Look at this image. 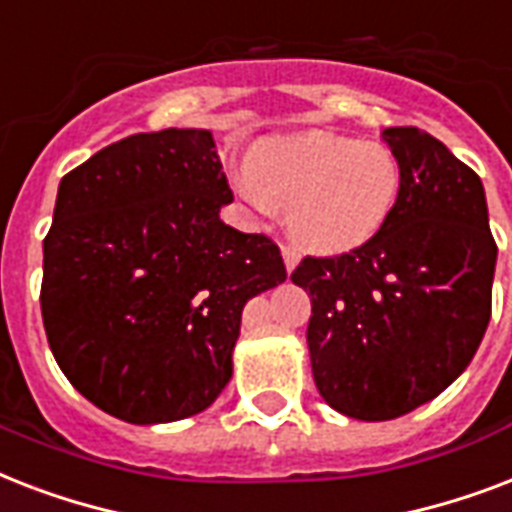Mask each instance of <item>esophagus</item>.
I'll list each match as a JSON object with an SVG mask.
<instances>
[{
  "instance_id": "34e87169",
  "label": "esophagus",
  "mask_w": 512,
  "mask_h": 512,
  "mask_svg": "<svg viewBox=\"0 0 512 512\" xmlns=\"http://www.w3.org/2000/svg\"><path fill=\"white\" fill-rule=\"evenodd\" d=\"M281 257H284V265H287L289 273L295 271V265L300 263V255H297V252L292 247H287V244L281 247Z\"/></svg>"
}]
</instances>
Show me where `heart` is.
<instances>
[{
	"mask_svg": "<svg viewBox=\"0 0 512 512\" xmlns=\"http://www.w3.org/2000/svg\"><path fill=\"white\" fill-rule=\"evenodd\" d=\"M239 185L257 207L284 209L292 239L316 255H342L385 228L401 191L390 148L332 132L265 140Z\"/></svg>",
	"mask_w": 512,
	"mask_h": 512,
	"instance_id": "1",
	"label": "heart"
}]
</instances>
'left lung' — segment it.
I'll list each match as a JSON object with an SVG mask.
<instances>
[{
	"mask_svg": "<svg viewBox=\"0 0 512 512\" xmlns=\"http://www.w3.org/2000/svg\"><path fill=\"white\" fill-rule=\"evenodd\" d=\"M401 191L374 239L303 257L308 350L321 398L353 420H396L473 361L492 316L497 244L481 177L417 127H388Z\"/></svg>",
	"mask_w": 512,
	"mask_h": 512,
	"instance_id": "left-lung-1",
	"label": "left lung"
}]
</instances>
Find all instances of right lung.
<instances>
[{
  "mask_svg": "<svg viewBox=\"0 0 512 512\" xmlns=\"http://www.w3.org/2000/svg\"><path fill=\"white\" fill-rule=\"evenodd\" d=\"M231 201L207 130L130 135L60 180L44 332L68 382L111 417L183 420L231 380L244 305L287 279L268 236L220 220Z\"/></svg>",
  "mask_w": 512,
  "mask_h": 512,
  "instance_id": "right-lung-1",
  "label": "right lung"
}]
</instances>
